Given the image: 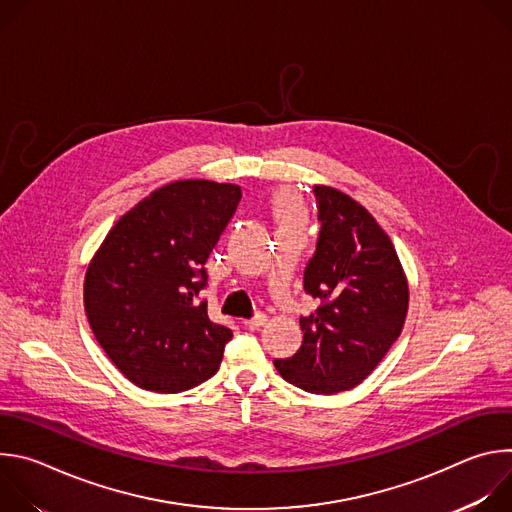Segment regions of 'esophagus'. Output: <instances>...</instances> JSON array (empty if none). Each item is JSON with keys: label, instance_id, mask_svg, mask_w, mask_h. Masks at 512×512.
Wrapping results in <instances>:
<instances>
[{"label": "esophagus", "instance_id": "obj_1", "mask_svg": "<svg viewBox=\"0 0 512 512\" xmlns=\"http://www.w3.org/2000/svg\"><path fill=\"white\" fill-rule=\"evenodd\" d=\"M267 322V314H263V312H259V314H255L253 318H249V320H245V326L249 328V330H259L263 324Z\"/></svg>", "mask_w": 512, "mask_h": 512}]
</instances>
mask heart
<instances>
[{"mask_svg": "<svg viewBox=\"0 0 512 512\" xmlns=\"http://www.w3.org/2000/svg\"><path fill=\"white\" fill-rule=\"evenodd\" d=\"M277 210H279V214H281L283 218H291V216H294V204H291L287 198H281V200L277 202Z\"/></svg>", "mask_w": 512, "mask_h": 512, "instance_id": "1", "label": "heart"}]
</instances>
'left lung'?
<instances>
[{
  "mask_svg": "<svg viewBox=\"0 0 512 512\" xmlns=\"http://www.w3.org/2000/svg\"><path fill=\"white\" fill-rule=\"evenodd\" d=\"M320 233L304 269L318 310L300 316L304 340L279 375L308 393L332 395L367 379L399 338L409 287L391 239L367 208L328 186H314Z\"/></svg>",
  "mask_w": 512,
  "mask_h": 512,
  "instance_id": "left-lung-1",
  "label": "left lung"
}]
</instances>
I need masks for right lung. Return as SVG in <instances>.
I'll return each instance as SVG.
<instances>
[{
  "label": "right lung",
  "instance_id": "right-lung-1",
  "mask_svg": "<svg viewBox=\"0 0 512 512\" xmlns=\"http://www.w3.org/2000/svg\"><path fill=\"white\" fill-rule=\"evenodd\" d=\"M241 202L237 184L172 182L123 214L85 277L91 330L137 387L182 393L221 367L231 328L208 318L204 263Z\"/></svg>",
  "mask_w": 512,
  "mask_h": 512
}]
</instances>
